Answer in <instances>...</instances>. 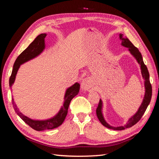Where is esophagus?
Instances as JSON below:
<instances>
[{"label": "esophagus", "instance_id": "obj_1", "mask_svg": "<svg viewBox=\"0 0 159 159\" xmlns=\"http://www.w3.org/2000/svg\"><path fill=\"white\" fill-rule=\"evenodd\" d=\"M93 81L89 78H84L81 83V89L82 90L88 91L90 88L92 87Z\"/></svg>", "mask_w": 159, "mask_h": 159}]
</instances>
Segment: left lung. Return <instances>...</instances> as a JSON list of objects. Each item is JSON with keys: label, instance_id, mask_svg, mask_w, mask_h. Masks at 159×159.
Here are the masks:
<instances>
[{"label": "left lung", "instance_id": "obj_1", "mask_svg": "<svg viewBox=\"0 0 159 159\" xmlns=\"http://www.w3.org/2000/svg\"><path fill=\"white\" fill-rule=\"evenodd\" d=\"M119 38L120 40H121V46L127 48L129 49V51L131 53V54L136 59L138 64L140 65L142 77L144 80H145V81H144V84H145V92L142 103L141 105V106L139 107V109L137 110V111L135 113V114L133 115L132 117L129 119L126 125H125L123 126L113 127L111 126L110 125H109L106 121H105L102 113L103 102L102 100L100 99L98 107L97 109H96V114H97L98 118L99 119V121L103 126L111 129L117 130V131H121V130H124L126 128L131 127L134 125H135L139 120L141 119L143 114L145 113L148 105L151 102V99L152 97V86L150 83V80H149V73L147 66L144 64L141 52H139L138 48H137L130 42V40L127 37H123V34H119Z\"/></svg>", "mask_w": 159, "mask_h": 159}]
</instances>
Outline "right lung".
<instances>
[{
    "label": "right lung",
    "instance_id": "right-lung-1",
    "mask_svg": "<svg viewBox=\"0 0 159 159\" xmlns=\"http://www.w3.org/2000/svg\"><path fill=\"white\" fill-rule=\"evenodd\" d=\"M46 35L47 34L46 33L38 35L35 38L34 40L28 46L27 48L18 56L15 62H14L12 74L10 79H9V85H10L11 88L14 83V81H15L16 75L20 65L28 61L31 60L32 59L35 58L36 57L39 56L44 50L46 46L45 38ZM80 84L76 82L73 85H71V87L67 89L64 98V102L63 106L61 107L58 113L54 115V117L46 120H34L26 117V115L22 114L19 111L16 104H14L13 98L12 99V105L14 111H15V112L18 116L33 129L38 131H44V130L47 129H53L59 127L64 122L66 115L68 114V110L71 101L75 95L78 94L80 91Z\"/></svg>",
    "mask_w": 159,
    "mask_h": 159
}]
</instances>
